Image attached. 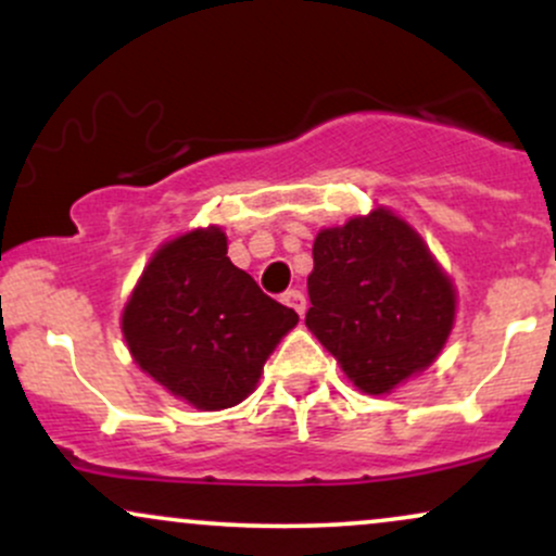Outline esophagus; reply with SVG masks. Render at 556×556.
Segmentation results:
<instances>
[{
    "mask_svg": "<svg viewBox=\"0 0 556 556\" xmlns=\"http://www.w3.org/2000/svg\"><path fill=\"white\" fill-rule=\"evenodd\" d=\"M282 303L285 305H290L292 311H298L300 316L305 314V295L300 290H295V287H292V290H287L285 295H282Z\"/></svg>",
    "mask_w": 556,
    "mask_h": 556,
    "instance_id": "obj_1",
    "label": "esophagus"
}]
</instances>
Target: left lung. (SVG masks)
Instances as JSON below:
<instances>
[{"instance_id": "obj_1", "label": "left lung", "mask_w": 556, "mask_h": 556, "mask_svg": "<svg viewBox=\"0 0 556 556\" xmlns=\"http://www.w3.org/2000/svg\"><path fill=\"white\" fill-rule=\"evenodd\" d=\"M308 298V329L368 394L431 366L455 321L450 277L384 208L318 232Z\"/></svg>"}]
</instances>
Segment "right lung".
<instances>
[{"label": "right lung", "mask_w": 556, "mask_h": 556, "mask_svg": "<svg viewBox=\"0 0 556 556\" xmlns=\"http://www.w3.org/2000/svg\"><path fill=\"white\" fill-rule=\"evenodd\" d=\"M298 324L227 256L219 227L167 242L149 261L123 314L132 358L201 410L238 405Z\"/></svg>", "instance_id": "add662e5"}]
</instances>
